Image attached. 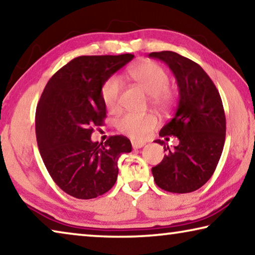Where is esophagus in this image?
Returning <instances> with one entry per match:
<instances>
[{
	"label": "esophagus",
	"mask_w": 255,
	"mask_h": 255,
	"mask_svg": "<svg viewBox=\"0 0 255 255\" xmlns=\"http://www.w3.org/2000/svg\"><path fill=\"white\" fill-rule=\"evenodd\" d=\"M131 145H132V148H140L144 146L145 143L138 142V140H131Z\"/></svg>",
	"instance_id": "esophagus-1"
}]
</instances>
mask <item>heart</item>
<instances>
[{
	"mask_svg": "<svg viewBox=\"0 0 255 255\" xmlns=\"http://www.w3.org/2000/svg\"><path fill=\"white\" fill-rule=\"evenodd\" d=\"M131 79L151 96V104L157 111L168 110L172 102V93L169 90V76L162 67L152 61L137 64L129 69ZM123 85L118 76H112L103 84L101 95L109 111L118 110ZM157 120L151 113L136 115L126 113L117 123V127L124 134L135 139H143L156 127Z\"/></svg>",
	"mask_w": 255,
	"mask_h": 255,
	"instance_id": "heart-1",
	"label": "heart"
}]
</instances>
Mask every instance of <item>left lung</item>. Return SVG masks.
<instances>
[{"label": "left lung", "instance_id": "left-lung-1", "mask_svg": "<svg viewBox=\"0 0 255 255\" xmlns=\"http://www.w3.org/2000/svg\"><path fill=\"white\" fill-rule=\"evenodd\" d=\"M170 68L177 80L179 101L172 119L160 130V136L178 138L163 160L152 168L155 184L171 193H191L211 178L219 162L226 138V117L217 87L202 67L176 52H152Z\"/></svg>", "mask_w": 255, "mask_h": 255}]
</instances>
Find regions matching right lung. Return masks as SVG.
I'll list each match as a JSON object with an SVG mask.
<instances>
[{"label": "right lung", "mask_w": 255, "mask_h": 255, "mask_svg": "<svg viewBox=\"0 0 255 255\" xmlns=\"http://www.w3.org/2000/svg\"><path fill=\"white\" fill-rule=\"evenodd\" d=\"M134 59L132 54L78 56L48 80L36 109V138L54 183L80 200L95 199L115 185L118 160L131 151L127 137L93 142L107 108L101 95L106 80Z\"/></svg>", "instance_id": "1"}]
</instances>
